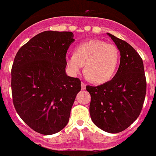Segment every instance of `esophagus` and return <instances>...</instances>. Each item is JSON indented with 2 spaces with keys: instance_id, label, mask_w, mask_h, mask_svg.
Masks as SVG:
<instances>
[{
  "instance_id": "esophagus-1",
  "label": "esophagus",
  "mask_w": 156,
  "mask_h": 156,
  "mask_svg": "<svg viewBox=\"0 0 156 156\" xmlns=\"http://www.w3.org/2000/svg\"><path fill=\"white\" fill-rule=\"evenodd\" d=\"M81 88H82L83 90H84L85 88H86V83L84 82H81Z\"/></svg>"
}]
</instances>
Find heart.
I'll return each mask as SVG.
<instances>
[{
  "label": "heart",
  "instance_id": "heart-1",
  "mask_svg": "<svg viewBox=\"0 0 156 156\" xmlns=\"http://www.w3.org/2000/svg\"><path fill=\"white\" fill-rule=\"evenodd\" d=\"M119 51L112 44L101 40H90L75 48L73 55L66 56V61L73 75H77L84 65L87 76L94 83L110 80L119 66Z\"/></svg>",
  "mask_w": 156,
  "mask_h": 156
}]
</instances>
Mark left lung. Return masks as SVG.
Segmentation results:
<instances>
[{
	"label": "left lung",
	"instance_id": "obj_1",
	"mask_svg": "<svg viewBox=\"0 0 156 156\" xmlns=\"http://www.w3.org/2000/svg\"><path fill=\"white\" fill-rule=\"evenodd\" d=\"M120 52V63L115 76L97 87L87 86L90 94V115L98 127L116 133L129 127L142 109L146 78L142 58L126 41L107 34Z\"/></svg>",
	"mask_w": 156,
	"mask_h": 156
}]
</instances>
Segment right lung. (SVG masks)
I'll list each match as a JSON object with an SVG mask.
<instances>
[{"mask_svg": "<svg viewBox=\"0 0 156 156\" xmlns=\"http://www.w3.org/2000/svg\"><path fill=\"white\" fill-rule=\"evenodd\" d=\"M73 37L72 32H42L15 57L11 83L14 106L37 133L51 135L62 130L81 90L80 79L66 73V55Z\"/></svg>", "mask_w": 156, "mask_h": 156, "instance_id": "right-lung-1", "label": "right lung"}]
</instances>
